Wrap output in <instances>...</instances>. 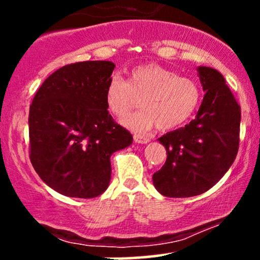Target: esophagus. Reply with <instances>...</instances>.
I'll list each match as a JSON object with an SVG mask.
<instances>
[{"label": "esophagus", "mask_w": 260, "mask_h": 260, "mask_svg": "<svg viewBox=\"0 0 260 260\" xmlns=\"http://www.w3.org/2000/svg\"><path fill=\"white\" fill-rule=\"evenodd\" d=\"M149 139L148 137H143V136H139V134H136L134 136V142L136 143H140V144H147V143H149Z\"/></svg>", "instance_id": "34e87169"}]
</instances>
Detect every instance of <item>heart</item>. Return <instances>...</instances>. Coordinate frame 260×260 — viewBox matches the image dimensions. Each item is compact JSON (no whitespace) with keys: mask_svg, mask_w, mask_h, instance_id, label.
<instances>
[{"mask_svg":"<svg viewBox=\"0 0 260 260\" xmlns=\"http://www.w3.org/2000/svg\"><path fill=\"white\" fill-rule=\"evenodd\" d=\"M201 94L194 79L178 76L159 63H145L132 68L127 82L118 76L111 77L105 101L112 115L123 117L142 98V110L127 116L122 124L144 134L155 126L168 131L186 122L198 107Z\"/></svg>","mask_w":260,"mask_h":260,"instance_id":"heart-1","label":"heart"}]
</instances>
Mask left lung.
Here are the masks:
<instances>
[{"label":"left lung","instance_id":"left-lung-1","mask_svg":"<svg viewBox=\"0 0 260 260\" xmlns=\"http://www.w3.org/2000/svg\"><path fill=\"white\" fill-rule=\"evenodd\" d=\"M198 74L205 94L196 118L159 138L168 157L153 182L170 198H188L210 189L234 164L240 145L241 106L222 74L203 66Z\"/></svg>","mask_w":260,"mask_h":260}]
</instances>
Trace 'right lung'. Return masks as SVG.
<instances>
[{
    "label": "right lung",
    "mask_w": 260,
    "mask_h": 260,
    "mask_svg": "<svg viewBox=\"0 0 260 260\" xmlns=\"http://www.w3.org/2000/svg\"><path fill=\"white\" fill-rule=\"evenodd\" d=\"M115 64L63 66L41 84L29 109V156L49 187L72 198L103 194L111 180L110 157L133 137L107 111L105 89Z\"/></svg>",
    "instance_id": "1"
}]
</instances>
